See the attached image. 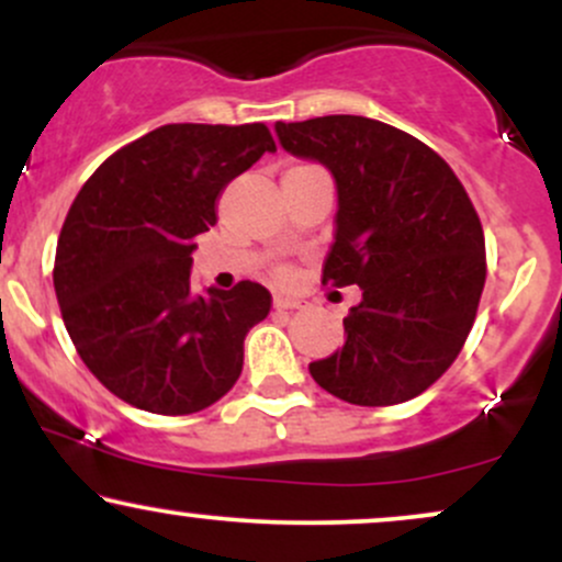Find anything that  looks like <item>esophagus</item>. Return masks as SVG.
I'll list each match as a JSON object with an SVG mask.
<instances>
[{
	"mask_svg": "<svg viewBox=\"0 0 562 562\" xmlns=\"http://www.w3.org/2000/svg\"><path fill=\"white\" fill-rule=\"evenodd\" d=\"M299 306L301 301L293 299V295H282V293L274 295V308H299Z\"/></svg>",
	"mask_w": 562,
	"mask_h": 562,
	"instance_id": "esophagus-1",
	"label": "esophagus"
}]
</instances>
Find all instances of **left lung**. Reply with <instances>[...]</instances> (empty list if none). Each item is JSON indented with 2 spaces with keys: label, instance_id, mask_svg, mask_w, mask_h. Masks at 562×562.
<instances>
[{
  "label": "left lung",
  "instance_id": "obj_1",
  "mask_svg": "<svg viewBox=\"0 0 562 562\" xmlns=\"http://www.w3.org/2000/svg\"><path fill=\"white\" fill-rule=\"evenodd\" d=\"M290 156L317 160L338 190L322 277L359 285L346 340L308 372L359 406L409 402L434 385L475 322L486 282L483 229L465 187L420 139L364 115L274 124Z\"/></svg>",
  "mask_w": 562,
  "mask_h": 562
}]
</instances>
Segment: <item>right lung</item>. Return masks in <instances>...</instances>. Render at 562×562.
<instances>
[{
    "mask_svg": "<svg viewBox=\"0 0 562 562\" xmlns=\"http://www.w3.org/2000/svg\"><path fill=\"white\" fill-rule=\"evenodd\" d=\"M274 150L263 124H169L113 153L76 195L57 303L83 364L126 404L192 415L240 378L243 340L272 295L250 280L192 293V250L224 187Z\"/></svg>",
    "mask_w": 562,
    "mask_h": 562,
    "instance_id": "1",
    "label": "right lung"
}]
</instances>
